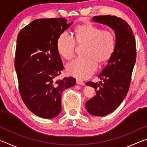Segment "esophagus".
Wrapping results in <instances>:
<instances>
[{"mask_svg":"<svg viewBox=\"0 0 147 147\" xmlns=\"http://www.w3.org/2000/svg\"><path fill=\"white\" fill-rule=\"evenodd\" d=\"M76 84H78V85H82V86H84V82H83L82 81L79 80H76Z\"/></svg>","mask_w":147,"mask_h":147,"instance_id":"esophagus-1","label":"esophagus"}]
</instances>
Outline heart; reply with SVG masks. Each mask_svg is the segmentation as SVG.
I'll return each instance as SVG.
<instances>
[{"label": "heart", "mask_w": 147, "mask_h": 147, "mask_svg": "<svg viewBox=\"0 0 147 147\" xmlns=\"http://www.w3.org/2000/svg\"><path fill=\"white\" fill-rule=\"evenodd\" d=\"M74 40L67 34L59 35L56 41V49L62 58L69 61L76 51V44L84 45L85 55L69 63L66 67L69 75L78 79L89 78L97 67V63L108 61L115 52L116 36L111 30H102L91 23L79 25L74 30Z\"/></svg>", "instance_id": "b5f03b06"}]
</instances>
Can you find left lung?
<instances>
[{
  "mask_svg": "<svg viewBox=\"0 0 147 147\" xmlns=\"http://www.w3.org/2000/svg\"><path fill=\"white\" fill-rule=\"evenodd\" d=\"M93 21L109 26L116 36L115 52L98 75L103 81L86 83L94 88L96 95L86 102V108L91 115L101 117L115 111L128 93L136 61V44L132 30L120 17L94 16Z\"/></svg>",
  "mask_w": 147,
  "mask_h": 147,
  "instance_id": "1",
  "label": "left lung"
}]
</instances>
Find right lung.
<instances>
[{
    "mask_svg": "<svg viewBox=\"0 0 147 147\" xmlns=\"http://www.w3.org/2000/svg\"><path fill=\"white\" fill-rule=\"evenodd\" d=\"M72 23L67 24L64 18L36 19L17 37L15 68L19 93L29 110L41 118L58 115L62 92L76 84L73 77L57 79L63 65L56 41Z\"/></svg>",
    "mask_w": 147,
    "mask_h": 147,
    "instance_id": "obj_1",
    "label": "right lung"
}]
</instances>
